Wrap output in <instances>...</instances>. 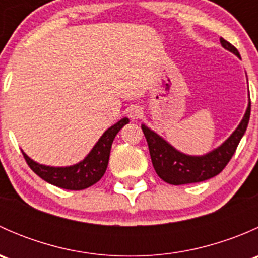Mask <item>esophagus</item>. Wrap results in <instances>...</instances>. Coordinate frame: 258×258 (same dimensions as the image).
Returning a JSON list of instances; mask_svg holds the SVG:
<instances>
[{"instance_id":"esophagus-1","label":"esophagus","mask_w":258,"mask_h":258,"mask_svg":"<svg viewBox=\"0 0 258 258\" xmlns=\"http://www.w3.org/2000/svg\"><path fill=\"white\" fill-rule=\"evenodd\" d=\"M142 114H144V111L140 106H132V107L128 108V117L132 118L134 121H137L139 118H141Z\"/></svg>"}]
</instances>
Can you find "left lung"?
Listing matches in <instances>:
<instances>
[{
  "mask_svg": "<svg viewBox=\"0 0 258 258\" xmlns=\"http://www.w3.org/2000/svg\"><path fill=\"white\" fill-rule=\"evenodd\" d=\"M220 42L223 48L241 58L237 48L233 47L230 42L223 40L222 37L220 38ZM249 113H251V102H249L248 93V105L240 124L236 127L227 140L205 155H187L181 152L170 142L166 141L162 136L142 123L141 128L147 140L151 160L156 173L165 182L176 186L196 183L217 176L230 162L241 139L243 137L249 121Z\"/></svg>",
  "mask_w": 258,
  "mask_h": 258,
  "instance_id": "8db88e82",
  "label": "left lung"
}]
</instances>
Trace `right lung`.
<instances>
[{
	"label": "right lung",
	"instance_id": "obj_1",
	"mask_svg": "<svg viewBox=\"0 0 258 258\" xmlns=\"http://www.w3.org/2000/svg\"><path fill=\"white\" fill-rule=\"evenodd\" d=\"M128 122L130 119L123 117L112 124L110 128L106 130L93 146L92 150L87 153V156L75 165L63 166V167L41 165L28 157L22 151L23 157L31 170L48 183L64 189H72V191L85 189L100 181L105 175L114 137L118 134L119 130Z\"/></svg>",
	"mask_w": 258,
	"mask_h": 258
}]
</instances>
